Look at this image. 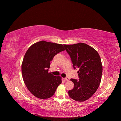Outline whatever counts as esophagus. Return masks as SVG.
Wrapping results in <instances>:
<instances>
[{
  "label": "esophagus",
  "instance_id": "34e87169",
  "mask_svg": "<svg viewBox=\"0 0 121 121\" xmlns=\"http://www.w3.org/2000/svg\"><path fill=\"white\" fill-rule=\"evenodd\" d=\"M64 79L66 80H67V81H69V77H66V78H64Z\"/></svg>",
  "mask_w": 121,
  "mask_h": 121
}]
</instances>
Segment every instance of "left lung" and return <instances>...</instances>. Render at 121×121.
<instances>
[{
  "label": "left lung",
  "instance_id": "1",
  "mask_svg": "<svg viewBox=\"0 0 121 121\" xmlns=\"http://www.w3.org/2000/svg\"><path fill=\"white\" fill-rule=\"evenodd\" d=\"M64 46L71 57L73 69H79V79H71L74 87L69 91V96L77 101L86 100L96 92L100 83L103 73L100 57L96 50L84 43Z\"/></svg>",
  "mask_w": 121,
  "mask_h": 121
}]
</instances>
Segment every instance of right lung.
I'll return each instance as SVG.
<instances>
[{
  "label": "right lung",
  "mask_w": 121,
  "mask_h": 121,
  "mask_svg": "<svg viewBox=\"0 0 121 121\" xmlns=\"http://www.w3.org/2000/svg\"><path fill=\"white\" fill-rule=\"evenodd\" d=\"M63 50L61 44L41 41L32 44L25 53L22 65V78L28 90L36 97L50 98L61 83L60 77L48 72L54 56Z\"/></svg>",
  "instance_id": "add662e5"
}]
</instances>
